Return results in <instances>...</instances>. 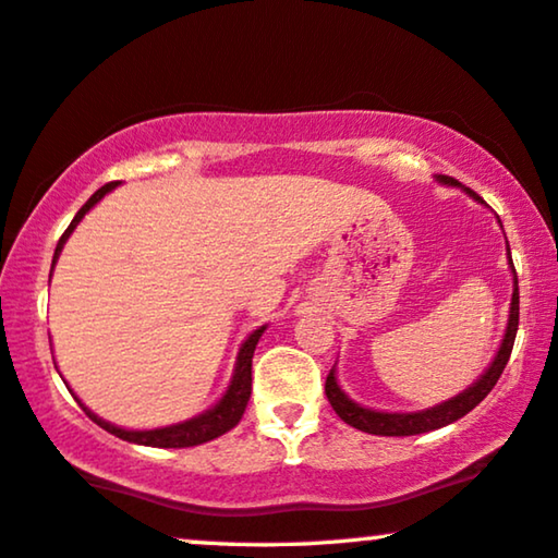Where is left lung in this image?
I'll return each instance as SVG.
<instances>
[{"label":"left lung","instance_id":"obj_1","mask_svg":"<svg viewBox=\"0 0 558 558\" xmlns=\"http://www.w3.org/2000/svg\"><path fill=\"white\" fill-rule=\"evenodd\" d=\"M436 181L444 185H459L462 183L454 181L451 175H436ZM474 202L482 204V198L477 193L464 189ZM508 265L512 270V301H510V316H508V326H505V337L502 344L497 349L493 365L485 369V375L480 377L477 383L470 385L464 392H459L451 400H444V403L426 408V411H415V413H385V411H373V408H362L360 403H354L352 398L347 396L344 390L339 388L337 383V369L331 367V373L326 375V398L337 415L349 426L365 430V434H375V436H413V434H426V430H436L441 426H449L459 418H464L472 408H477L482 400L487 398V392L495 388V383L500 380L505 365H508L510 352H512V341H515V331H518V275L515 267H512V257H510V247H508Z\"/></svg>","mask_w":558,"mask_h":558}]
</instances>
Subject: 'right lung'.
<instances>
[{"instance_id":"add662e5","label":"right lung","mask_w":558,"mask_h":558,"mask_svg":"<svg viewBox=\"0 0 558 558\" xmlns=\"http://www.w3.org/2000/svg\"><path fill=\"white\" fill-rule=\"evenodd\" d=\"M111 189H117V181L114 183H107L101 185L99 191L94 193L88 202L81 206L76 217H73V221L69 225V229H65L61 240H58V247H56V255H53V267H56V259L58 255H61L63 244L65 240H69L73 229H76V225L81 219L86 217V211L92 209V206H96L101 202L104 196ZM53 267H50V272H53ZM265 326H259V329H255L250 333L247 339H244V344L240 347V354H236V365H234V375H232V383H229V388L225 396H221V400L214 408H209V411H204L202 415H196V418H189L183 423H173V426H162V428H150V430H128V428H119L114 426V423L104 421L99 418V415L88 411V408L81 403V408H84L88 418H92L96 426H101L104 430H109V434H114L117 439L122 441H130V444H143V447H158V449H185V447H198V444H206L211 439H219L221 434H227L229 428H234L236 423H240L244 408H247V400H250V392H252V354H255V347L259 337H263Z\"/></svg>"}]
</instances>
